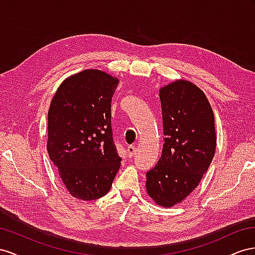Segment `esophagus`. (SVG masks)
Returning <instances> with one entry per match:
<instances>
[{
	"label": "esophagus",
	"mask_w": 255,
	"mask_h": 255,
	"mask_svg": "<svg viewBox=\"0 0 255 255\" xmlns=\"http://www.w3.org/2000/svg\"><path fill=\"white\" fill-rule=\"evenodd\" d=\"M135 147L134 146H132V145H130V146H128V148H127V154H128V156L129 157H132L134 154H135Z\"/></svg>",
	"instance_id": "34e87169"
}]
</instances>
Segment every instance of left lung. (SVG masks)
Wrapping results in <instances>:
<instances>
[{"instance_id":"1","label":"left lung","mask_w":255,"mask_h":255,"mask_svg":"<svg viewBox=\"0 0 255 255\" xmlns=\"http://www.w3.org/2000/svg\"><path fill=\"white\" fill-rule=\"evenodd\" d=\"M164 143L146 173V191L157 205L173 207L198 187L216 151L215 116L206 95L179 79L159 90Z\"/></svg>"}]
</instances>
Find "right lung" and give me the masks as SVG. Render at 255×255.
<instances>
[{
    "label": "right lung",
    "mask_w": 255,
    "mask_h": 255,
    "mask_svg": "<svg viewBox=\"0 0 255 255\" xmlns=\"http://www.w3.org/2000/svg\"><path fill=\"white\" fill-rule=\"evenodd\" d=\"M120 80L98 69L66 78L48 112L47 149L74 198L106 195L121 166L112 137L111 100Z\"/></svg>",
    "instance_id": "1"
}]
</instances>
